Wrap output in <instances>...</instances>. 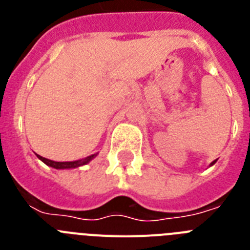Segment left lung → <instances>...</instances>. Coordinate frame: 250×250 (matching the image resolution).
<instances>
[{
    "mask_svg": "<svg viewBox=\"0 0 250 250\" xmlns=\"http://www.w3.org/2000/svg\"><path fill=\"white\" fill-rule=\"evenodd\" d=\"M215 163H216V160L211 161V163H210V165H209V167H213V165H214V164H215Z\"/></svg>",
    "mask_w": 250,
    "mask_h": 250,
    "instance_id": "left-lung-1",
    "label": "left lung"
}]
</instances>
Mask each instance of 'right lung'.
<instances>
[{"label":"right lung","instance_id":"right-lung-1","mask_svg":"<svg viewBox=\"0 0 250 250\" xmlns=\"http://www.w3.org/2000/svg\"><path fill=\"white\" fill-rule=\"evenodd\" d=\"M98 154L99 152H96V154H92V155L86 156V158L80 159V160H75V161H54V160H50V159L42 158V156L37 155V154L36 155H37V158L42 161V163H45L46 165H48V167H54V169L60 170V169H75V167H83V165L89 164L92 159L98 156Z\"/></svg>","mask_w":250,"mask_h":250}]
</instances>
